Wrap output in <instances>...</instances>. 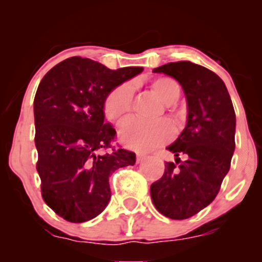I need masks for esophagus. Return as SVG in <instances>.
<instances>
[{"label":"esophagus","instance_id":"esophagus-1","mask_svg":"<svg viewBox=\"0 0 262 262\" xmlns=\"http://www.w3.org/2000/svg\"><path fill=\"white\" fill-rule=\"evenodd\" d=\"M144 159H145V155L141 154V152H137V162H138V164L143 161Z\"/></svg>","mask_w":262,"mask_h":262}]
</instances>
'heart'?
<instances>
[{"mask_svg": "<svg viewBox=\"0 0 262 262\" xmlns=\"http://www.w3.org/2000/svg\"><path fill=\"white\" fill-rule=\"evenodd\" d=\"M152 90L166 104H172L180 96V86L170 77H160L152 82ZM133 100V86L123 83L116 87L104 102V113L111 121H117L129 112ZM173 135V127L167 121L143 122L137 118L124 119L118 127V138L129 149L148 151L166 143Z\"/></svg>", "mask_w": 262, "mask_h": 262, "instance_id": "heart-1", "label": "heart"}]
</instances>
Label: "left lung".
Returning a JSON list of instances; mask_svg holds the SVG:
<instances>
[{
    "mask_svg": "<svg viewBox=\"0 0 262 262\" xmlns=\"http://www.w3.org/2000/svg\"><path fill=\"white\" fill-rule=\"evenodd\" d=\"M154 73L180 83L187 102L186 127L167 149L175 162L165 164L150 186L156 209L171 219H187L217 197L235 150V112L223 80L191 61L169 62ZM185 160L181 162L179 156Z\"/></svg>",
    "mask_w": 262,
    "mask_h": 262,
    "instance_id": "left-lung-1",
    "label": "left lung"
}]
</instances>
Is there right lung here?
Masks as SVG:
<instances>
[{"instance_id":"add662e5","label":"right lung","mask_w":262,"mask_h":262,"mask_svg":"<svg viewBox=\"0 0 262 262\" xmlns=\"http://www.w3.org/2000/svg\"><path fill=\"white\" fill-rule=\"evenodd\" d=\"M139 66L111 70L91 59L73 56L49 70L34 97L37 170L41 196L71 223L91 221L111 200L110 176L135 164L124 149L111 148L116 129L104 122V102L116 87L143 71Z\"/></svg>"}]
</instances>
